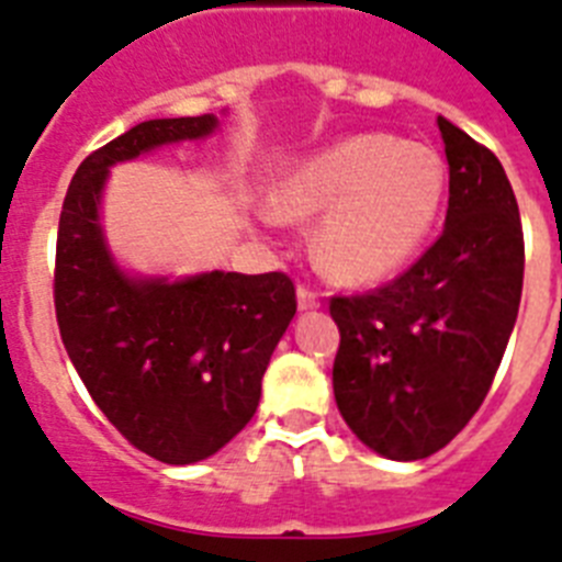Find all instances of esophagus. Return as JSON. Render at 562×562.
<instances>
[{"label":"esophagus","mask_w":562,"mask_h":562,"mask_svg":"<svg viewBox=\"0 0 562 562\" xmlns=\"http://www.w3.org/2000/svg\"><path fill=\"white\" fill-rule=\"evenodd\" d=\"M296 303H300L303 311H314L323 305V296H319L317 289H311V285H300L296 289Z\"/></svg>","instance_id":"1"}]
</instances>
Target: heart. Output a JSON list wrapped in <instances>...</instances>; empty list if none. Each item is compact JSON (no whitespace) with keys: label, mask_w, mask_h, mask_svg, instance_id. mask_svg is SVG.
I'll return each instance as SVG.
<instances>
[{"label":"heart","mask_w":562,"mask_h":562,"mask_svg":"<svg viewBox=\"0 0 562 562\" xmlns=\"http://www.w3.org/2000/svg\"><path fill=\"white\" fill-rule=\"evenodd\" d=\"M449 188L434 148L360 134L296 165L277 188L285 216L323 214L317 251L348 282L385 280L408 266L437 225Z\"/></svg>","instance_id":"1"}]
</instances>
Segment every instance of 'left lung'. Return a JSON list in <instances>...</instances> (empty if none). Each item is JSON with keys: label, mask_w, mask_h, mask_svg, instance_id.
Masks as SVG:
<instances>
[{"label": "left lung", "mask_w": 562, "mask_h": 562, "mask_svg": "<svg viewBox=\"0 0 562 562\" xmlns=\"http://www.w3.org/2000/svg\"><path fill=\"white\" fill-rule=\"evenodd\" d=\"M449 214L428 251L366 294H334V397L376 454L423 460L477 414L512 337L526 245L512 182L492 150L437 120Z\"/></svg>", "instance_id": "obj_1"}]
</instances>
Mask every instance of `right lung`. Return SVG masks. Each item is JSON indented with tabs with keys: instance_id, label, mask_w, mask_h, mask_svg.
Segmentation results:
<instances>
[{
	"instance_id": "obj_1",
	"label": "right lung",
	"mask_w": 562,
	"mask_h": 562,
	"mask_svg": "<svg viewBox=\"0 0 562 562\" xmlns=\"http://www.w3.org/2000/svg\"><path fill=\"white\" fill-rule=\"evenodd\" d=\"M214 128V113L150 120L88 154L56 234L65 351L113 428L171 465L205 460L248 426L268 360L296 314V289L282 271H211L173 285L128 280L108 254L97 205L113 162Z\"/></svg>"
}]
</instances>
